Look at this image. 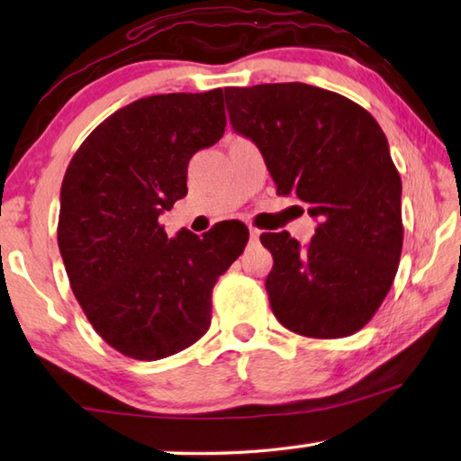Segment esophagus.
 <instances>
[{
	"instance_id": "obj_1",
	"label": "esophagus",
	"mask_w": 461,
	"mask_h": 461,
	"mask_svg": "<svg viewBox=\"0 0 461 461\" xmlns=\"http://www.w3.org/2000/svg\"><path fill=\"white\" fill-rule=\"evenodd\" d=\"M260 230H256V228H249V240L252 241H258L260 240Z\"/></svg>"
}]
</instances>
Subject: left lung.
Segmentation results:
<instances>
[{"instance_id": "obj_1", "label": "left lung", "mask_w": 461, "mask_h": 461, "mask_svg": "<svg viewBox=\"0 0 461 461\" xmlns=\"http://www.w3.org/2000/svg\"><path fill=\"white\" fill-rule=\"evenodd\" d=\"M236 134L258 146L278 194L317 220L307 246L262 233L275 267L272 313L307 338H346L370 321L402 249V183L378 122L339 93L307 83L225 87Z\"/></svg>"}]
</instances>
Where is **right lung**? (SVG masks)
Masks as SVG:
<instances>
[{
	"label": "right lung",
	"mask_w": 461,
	"mask_h": 461,
	"mask_svg": "<svg viewBox=\"0 0 461 461\" xmlns=\"http://www.w3.org/2000/svg\"><path fill=\"white\" fill-rule=\"evenodd\" d=\"M221 89L138 99L99 123L60 186L59 249L101 338L134 360L193 346L212 323V291L244 252L248 228L168 238L158 217L186 194L194 152L223 136Z\"/></svg>",
	"instance_id": "add662e5"
}]
</instances>
